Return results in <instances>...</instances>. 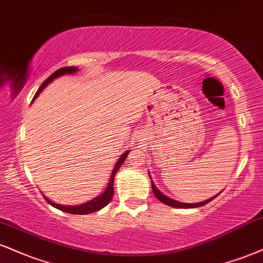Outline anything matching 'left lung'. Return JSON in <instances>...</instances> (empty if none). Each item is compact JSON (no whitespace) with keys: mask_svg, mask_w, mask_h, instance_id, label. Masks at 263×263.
<instances>
[{"mask_svg":"<svg viewBox=\"0 0 263 263\" xmlns=\"http://www.w3.org/2000/svg\"><path fill=\"white\" fill-rule=\"evenodd\" d=\"M149 178H151V176H149ZM151 180H152V178H151ZM151 182H152V190H153V194L158 198V200H159L160 202H163L164 204H167V205H170V207H175V208H196V207H201V205L207 204L208 202H211L212 200H213V198H216L217 196H218V195L214 196V197L210 198V200H205L203 202H200V203H182V202L175 201V200H173V198H169V197H167V196L162 194V192H160L159 190L156 187L154 182L153 181H151Z\"/></svg>","mask_w":263,"mask_h":263,"instance_id":"8db88e82","label":"left lung"}]
</instances>
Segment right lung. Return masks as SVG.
<instances>
[{"mask_svg": "<svg viewBox=\"0 0 263 263\" xmlns=\"http://www.w3.org/2000/svg\"><path fill=\"white\" fill-rule=\"evenodd\" d=\"M77 71H78L77 67H74V66H71V67H62V68L58 69L56 72H53V73L50 76V77L47 78V80L44 82L43 84L40 85V88L37 89L36 94L34 96V99H35V98L41 93V90H43L47 84L51 83V82L55 80V78L61 77V76H63V74L76 73ZM128 153H129V152L126 151L125 153H123L121 156V158H120V159L118 160V163L115 164V166H114V169H112L111 175H110V180H109V182H107V187L105 189V191H104L100 196H98V197L93 198L91 201H88L83 204H78V205H63V204H58V203H55V202L50 201L49 198L45 197V196H44V198H45V200L47 201V203L51 204L52 207L58 208V210L62 211V212H66V213H69V214H89V213H93V212H97V211L101 210V208L105 207V205L109 203L110 201H111V198L114 196V179H115L116 173H118L120 166L122 165L123 162H125L126 157H127Z\"/></svg>", "mask_w": 263, "mask_h": 263, "instance_id": "right-lung-1", "label": "right lung"}]
</instances>
